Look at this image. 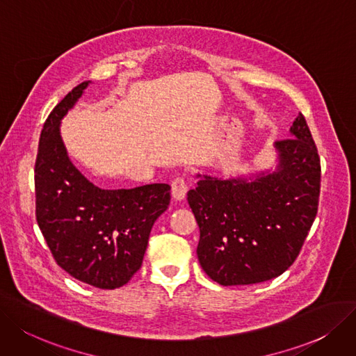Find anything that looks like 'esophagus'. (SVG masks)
<instances>
[{
    "mask_svg": "<svg viewBox=\"0 0 356 356\" xmlns=\"http://www.w3.org/2000/svg\"><path fill=\"white\" fill-rule=\"evenodd\" d=\"M170 186H172V197H174V200L181 202V200H184V198H186V195H187L186 179L181 178V177H177L172 181V184H170Z\"/></svg>",
    "mask_w": 356,
    "mask_h": 356,
    "instance_id": "1",
    "label": "esophagus"
}]
</instances>
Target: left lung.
<instances>
[{
    "mask_svg": "<svg viewBox=\"0 0 356 356\" xmlns=\"http://www.w3.org/2000/svg\"><path fill=\"white\" fill-rule=\"evenodd\" d=\"M291 136L275 143V172L250 179L197 175V187L187 194L200 227L198 261L219 285L275 279L304 245L318 209L321 166L302 113Z\"/></svg>",
    "mask_w": 356,
    "mask_h": 356,
    "instance_id": "obj_1",
    "label": "left lung"
}]
</instances>
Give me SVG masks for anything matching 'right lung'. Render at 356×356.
<instances>
[{"label": "right lung", "mask_w": 356, "mask_h": 356, "mask_svg": "<svg viewBox=\"0 0 356 356\" xmlns=\"http://www.w3.org/2000/svg\"><path fill=\"white\" fill-rule=\"evenodd\" d=\"M90 81L56 105L39 138L35 163L36 220L54 259L74 279L121 288L143 263L154 220L168 209V184L102 190L71 163L60 124Z\"/></svg>", "instance_id": "obj_1"}]
</instances>
